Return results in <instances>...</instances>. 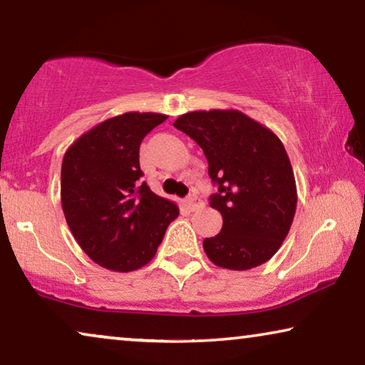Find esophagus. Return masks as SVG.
I'll return each mask as SVG.
<instances>
[{
	"mask_svg": "<svg viewBox=\"0 0 365 365\" xmlns=\"http://www.w3.org/2000/svg\"><path fill=\"white\" fill-rule=\"evenodd\" d=\"M184 205H186V209L189 210V212H194V210L202 207L204 202L197 197V195H189V197L184 200Z\"/></svg>",
	"mask_w": 365,
	"mask_h": 365,
	"instance_id": "obj_1",
	"label": "esophagus"
}]
</instances>
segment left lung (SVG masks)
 Listing matches in <instances>:
<instances>
[{"mask_svg": "<svg viewBox=\"0 0 365 365\" xmlns=\"http://www.w3.org/2000/svg\"><path fill=\"white\" fill-rule=\"evenodd\" d=\"M174 126L202 148L217 186L209 200L222 229L202 242L209 260L239 272L270 260L287 239L298 200L278 136L239 110L189 112Z\"/></svg>", "mask_w": 365, "mask_h": 365, "instance_id": "left-lung-1", "label": "left lung"}]
</instances>
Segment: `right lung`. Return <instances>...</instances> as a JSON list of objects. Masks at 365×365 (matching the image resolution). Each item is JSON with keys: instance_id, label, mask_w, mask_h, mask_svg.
I'll return each mask as SVG.
<instances>
[{"instance_id": "right-lung-1", "label": "right lung", "mask_w": 365, "mask_h": 365, "mask_svg": "<svg viewBox=\"0 0 365 365\" xmlns=\"http://www.w3.org/2000/svg\"><path fill=\"white\" fill-rule=\"evenodd\" d=\"M168 117L128 112L93 126L62 160L61 200L68 229L100 267L133 272L156 255L178 205L140 178V145Z\"/></svg>"}]
</instances>
